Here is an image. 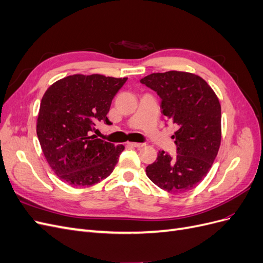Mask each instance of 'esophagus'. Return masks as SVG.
Masks as SVG:
<instances>
[{
    "label": "esophagus",
    "instance_id": "1",
    "mask_svg": "<svg viewBox=\"0 0 263 263\" xmlns=\"http://www.w3.org/2000/svg\"><path fill=\"white\" fill-rule=\"evenodd\" d=\"M128 145L130 147H135V148H141V147L146 146L145 144H142V142H128Z\"/></svg>",
    "mask_w": 263,
    "mask_h": 263
}]
</instances>
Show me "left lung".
<instances>
[{
	"label": "left lung",
	"mask_w": 263,
	"mask_h": 263,
	"mask_svg": "<svg viewBox=\"0 0 263 263\" xmlns=\"http://www.w3.org/2000/svg\"><path fill=\"white\" fill-rule=\"evenodd\" d=\"M140 83L161 99V113L178 126L172 136L174 157L160 150L146 168L157 186L183 193L198 185L212 168L221 139V109L212 87L201 77L182 71L151 73Z\"/></svg>",
	"instance_id": "8db88e82"
}]
</instances>
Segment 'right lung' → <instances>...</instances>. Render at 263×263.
<instances>
[{"label":"right lung","mask_w":263,"mask_h":263,"mask_svg":"<svg viewBox=\"0 0 263 263\" xmlns=\"http://www.w3.org/2000/svg\"><path fill=\"white\" fill-rule=\"evenodd\" d=\"M127 78L73 74L54 82L42 99L37 136L50 168L72 186H90L113 172L124 146L97 138L99 122L109 123L112 100Z\"/></svg>","instance_id":"obj_1"}]
</instances>
